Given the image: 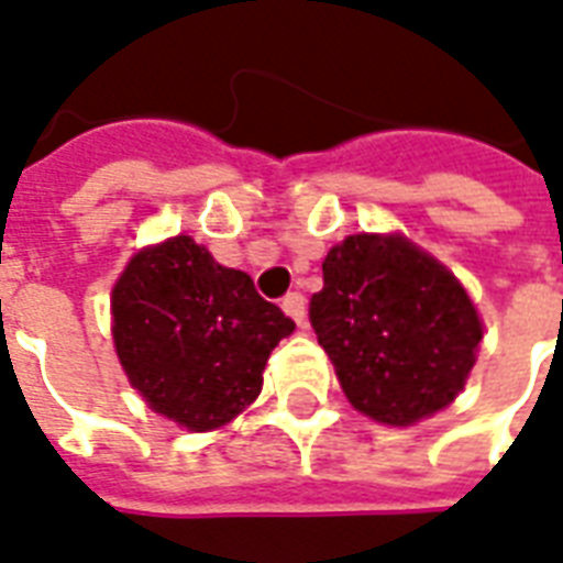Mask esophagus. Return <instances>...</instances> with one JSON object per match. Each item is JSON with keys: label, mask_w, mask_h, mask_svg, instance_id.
I'll use <instances>...</instances> for the list:
<instances>
[{"label": "esophagus", "mask_w": 563, "mask_h": 563, "mask_svg": "<svg viewBox=\"0 0 563 563\" xmlns=\"http://www.w3.org/2000/svg\"><path fill=\"white\" fill-rule=\"evenodd\" d=\"M283 313L289 316V319H295L298 324H303V316H307V303H303V295L301 292H289L286 298H283Z\"/></svg>", "instance_id": "esophagus-1"}]
</instances>
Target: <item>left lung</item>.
Returning a JSON list of instances; mask_svg holds the SVG:
<instances>
[{
	"mask_svg": "<svg viewBox=\"0 0 563 563\" xmlns=\"http://www.w3.org/2000/svg\"><path fill=\"white\" fill-rule=\"evenodd\" d=\"M322 280L310 324L357 411L409 427L453 402L483 328L451 271L397 235H349Z\"/></svg>",
	"mask_w": 563,
	"mask_h": 563,
	"instance_id": "obj_1",
	"label": "left lung"
}]
</instances>
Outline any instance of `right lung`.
<instances>
[{"label": "right lung", "mask_w": 563, "mask_h": 563, "mask_svg": "<svg viewBox=\"0 0 563 563\" xmlns=\"http://www.w3.org/2000/svg\"><path fill=\"white\" fill-rule=\"evenodd\" d=\"M295 322L244 271L178 235L136 253L112 289V340L157 415L218 430L260 397L262 369Z\"/></svg>", "instance_id": "right-lung-1"}]
</instances>
